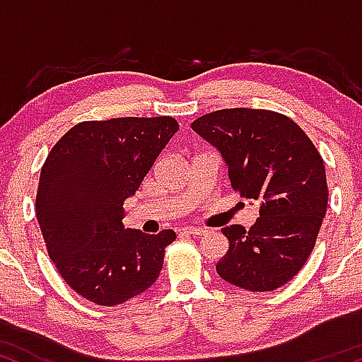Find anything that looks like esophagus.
Here are the masks:
<instances>
[{
  "label": "esophagus",
  "mask_w": 362,
  "mask_h": 362,
  "mask_svg": "<svg viewBox=\"0 0 362 362\" xmlns=\"http://www.w3.org/2000/svg\"><path fill=\"white\" fill-rule=\"evenodd\" d=\"M182 233L192 235V236H202L206 235V230L204 228H197V226H185L182 228Z\"/></svg>",
  "instance_id": "esophagus-1"
}]
</instances>
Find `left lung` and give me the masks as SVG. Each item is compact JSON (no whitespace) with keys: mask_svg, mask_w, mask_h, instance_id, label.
<instances>
[{"mask_svg":"<svg viewBox=\"0 0 362 362\" xmlns=\"http://www.w3.org/2000/svg\"><path fill=\"white\" fill-rule=\"evenodd\" d=\"M190 127L218 149L231 187L260 206L250 230L223 228L230 248L216 272L247 291L281 288L301 271L325 218L322 156L294 120L272 110H216Z\"/></svg>","mask_w":362,"mask_h":362,"instance_id":"8db88e82","label":"left lung"}]
</instances>
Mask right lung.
Returning <instances> with one entry per match:
<instances>
[{"label": "right lung", "mask_w": 362, "mask_h": 362, "mask_svg": "<svg viewBox=\"0 0 362 362\" xmlns=\"http://www.w3.org/2000/svg\"><path fill=\"white\" fill-rule=\"evenodd\" d=\"M177 131L167 115L86 120L57 141L40 170L35 213L49 257L91 303L120 305L160 276L175 231L124 228L122 206Z\"/></svg>", "instance_id": "add662e5"}]
</instances>
